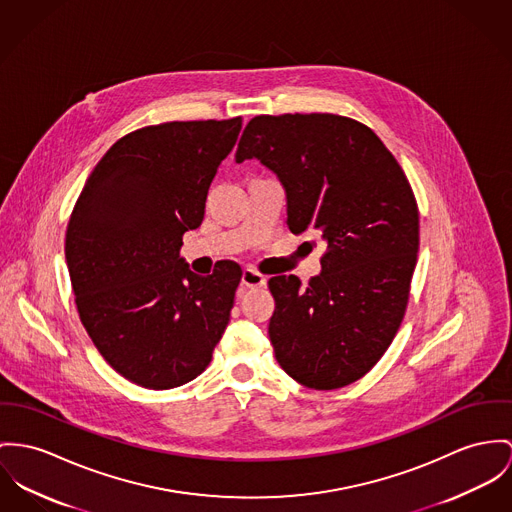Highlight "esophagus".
I'll return each instance as SVG.
<instances>
[{
    "mask_svg": "<svg viewBox=\"0 0 512 512\" xmlns=\"http://www.w3.org/2000/svg\"><path fill=\"white\" fill-rule=\"evenodd\" d=\"M265 276L261 275L259 271L255 269H245L243 275H241V286H247V288H255V286H263L265 284Z\"/></svg>",
    "mask_w": 512,
    "mask_h": 512,
    "instance_id": "1",
    "label": "esophagus"
}]
</instances>
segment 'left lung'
<instances>
[{"label":"left lung","mask_w":512,"mask_h":512,"mask_svg":"<svg viewBox=\"0 0 512 512\" xmlns=\"http://www.w3.org/2000/svg\"><path fill=\"white\" fill-rule=\"evenodd\" d=\"M259 159L286 191L292 234H317L321 273L269 280V337L282 370L312 390L360 380L403 321L419 251V208L384 142L354 118L259 115L236 161Z\"/></svg>","instance_id":"left-lung-1"}]
</instances>
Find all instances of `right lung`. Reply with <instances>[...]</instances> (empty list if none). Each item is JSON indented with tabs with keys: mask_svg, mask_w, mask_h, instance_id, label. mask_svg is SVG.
<instances>
[{
	"mask_svg": "<svg viewBox=\"0 0 512 512\" xmlns=\"http://www.w3.org/2000/svg\"><path fill=\"white\" fill-rule=\"evenodd\" d=\"M241 117L144 126L95 165L66 230L79 319L120 376L148 390L195 380L234 308L241 267L198 276L179 255Z\"/></svg>",
	"mask_w": 512,
	"mask_h": 512,
	"instance_id": "1",
	"label": "right lung"
}]
</instances>
